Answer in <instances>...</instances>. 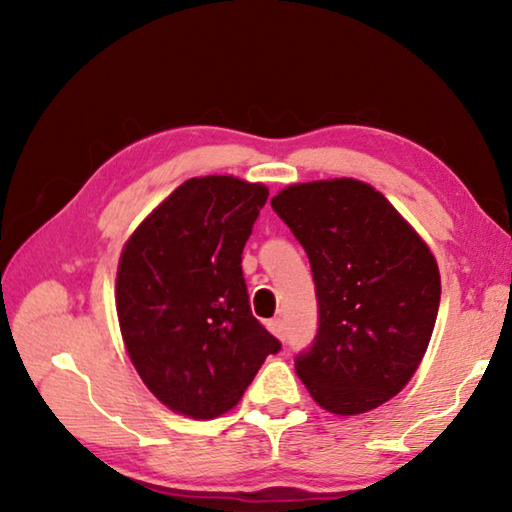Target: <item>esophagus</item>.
Returning <instances> with one entry per match:
<instances>
[{
	"instance_id": "obj_1",
	"label": "esophagus",
	"mask_w": 512,
	"mask_h": 512,
	"mask_svg": "<svg viewBox=\"0 0 512 512\" xmlns=\"http://www.w3.org/2000/svg\"><path fill=\"white\" fill-rule=\"evenodd\" d=\"M266 327H268V332H271L273 336H277V339L284 341V323H282V318H273V320H268Z\"/></svg>"
}]
</instances>
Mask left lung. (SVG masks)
<instances>
[{
	"label": "left lung",
	"mask_w": 512,
	"mask_h": 512,
	"mask_svg": "<svg viewBox=\"0 0 512 512\" xmlns=\"http://www.w3.org/2000/svg\"><path fill=\"white\" fill-rule=\"evenodd\" d=\"M271 205L305 248L316 284L318 332L296 357L298 377L329 413L377 409L427 352L440 305L436 257L361 180L291 185Z\"/></svg>",
	"instance_id": "1"
}]
</instances>
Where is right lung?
<instances>
[{
    "label": "right lung",
    "instance_id": "add662e5",
    "mask_svg": "<svg viewBox=\"0 0 512 512\" xmlns=\"http://www.w3.org/2000/svg\"><path fill=\"white\" fill-rule=\"evenodd\" d=\"M268 189L235 176L185 180L126 241L121 336L146 388L196 420L237 406L280 341L250 311L241 253Z\"/></svg>",
    "mask_w": 512,
    "mask_h": 512
}]
</instances>
